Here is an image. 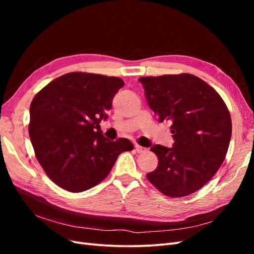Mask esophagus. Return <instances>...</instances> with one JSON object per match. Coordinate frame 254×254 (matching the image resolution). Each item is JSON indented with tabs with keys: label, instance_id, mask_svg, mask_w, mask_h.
Segmentation results:
<instances>
[{
	"label": "esophagus",
	"instance_id": "obj_1",
	"mask_svg": "<svg viewBox=\"0 0 254 254\" xmlns=\"http://www.w3.org/2000/svg\"><path fill=\"white\" fill-rule=\"evenodd\" d=\"M134 150H135L137 153H141V152L146 151V148H145V147H142V146H140V145L135 144V145H134Z\"/></svg>",
	"mask_w": 254,
	"mask_h": 254
}]
</instances>
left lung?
I'll return each instance as SVG.
<instances>
[{"label": "left lung", "instance_id": "1", "mask_svg": "<svg viewBox=\"0 0 254 254\" xmlns=\"http://www.w3.org/2000/svg\"><path fill=\"white\" fill-rule=\"evenodd\" d=\"M145 97L159 122L171 123L172 148L153 145L159 163L146 175L168 197L195 193L219 170L229 148L232 122L224 99L195 75L141 77Z\"/></svg>", "mask_w": 254, "mask_h": 254}]
</instances>
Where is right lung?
Returning <instances> with one entry per match:
<instances>
[{"label": "right lung", "instance_id": "obj_1", "mask_svg": "<svg viewBox=\"0 0 254 254\" xmlns=\"http://www.w3.org/2000/svg\"><path fill=\"white\" fill-rule=\"evenodd\" d=\"M124 86L113 76L73 72L54 79L34 97L28 133L38 162L61 189L80 193L109 175L128 139L107 140L99 123Z\"/></svg>", "mask_w": 254, "mask_h": 254}]
</instances>
